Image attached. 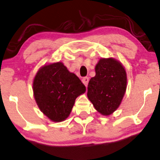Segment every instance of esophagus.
Here are the masks:
<instances>
[{
	"label": "esophagus",
	"mask_w": 160,
	"mask_h": 160,
	"mask_svg": "<svg viewBox=\"0 0 160 160\" xmlns=\"http://www.w3.org/2000/svg\"><path fill=\"white\" fill-rule=\"evenodd\" d=\"M88 81H89V78H88V77H85L82 79V82H83V84H84L86 87L88 85Z\"/></svg>",
	"instance_id": "34e87169"
}]
</instances>
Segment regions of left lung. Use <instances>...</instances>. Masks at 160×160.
<instances>
[{
    "instance_id": "1",
    "label": "left lung",
    "mask_w": 160,
    "mask_h": 160,
    "mask_svg": "<svg viewBox=\"0 0 160 160\" xmlns=\"http://www.w3.org/2000/svg\"><path fill=\"white\" fill-rule=\"evenodd\" d=\"M95 77L88 85V98L103 115H109L122 102L127 85L125 69L112 58H101L96 64Z\"/></svg>"
}]
</instances>
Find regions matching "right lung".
<instances>
[{
  "label": "right lung",
  "mask_w": 160,
  "mask_h": 160,
  "mask_svg": "<svg viewBox=\"0 0 160 160\" xmlns=\"http://www.w3.org/2000/svg\"><path fill=\"white\" fill-rule=\"evenodd\" d=\"M85 86L62 62L41 67L33 81L36 103L42 113L53 122L68 118L78 96L85 92Z\"/></svg>",
  "instance_id": "obj_1"
}]
</instances>
